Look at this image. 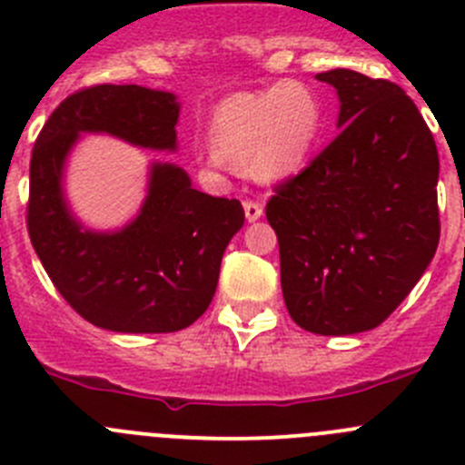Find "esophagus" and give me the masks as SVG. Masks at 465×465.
Listing matches in <instances>:
<instances>
[{"instance_id": "esophagus-1", "label": "esophagus", "mask_w": 465, "mask_h": 465, "mask_svg": "<svg viewBox=\"0 0 465 465\" xmlns=\"http://www.w3.org/2000/svg\"><path fill=\"white\" fill-rule=\"evenodd\" d=\"M244 214L253 223V221H258L262 216V205L258 201H244Z\"/></svg>"}]
</instances>
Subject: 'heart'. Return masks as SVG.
Masks as SVG:
<instances>
[{"mask_svg":"<svg viewBox=\"0 0 465 465\" xmlns=\"http://www.w3.org/2000/svg\"><path fill=\"white\" fill-rule=\"evenodd\" d=\"M322 132L317 93L299 82L235 93L212 114L207 136L212 169L249 166L262 183H281L303 169Z\"/></svg>","mask_w":465,"mask_h":465,"instance_id":"heart-1","label":"heart"}]
</instances>
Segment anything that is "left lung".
<instances>
[{
	"label": "left lung",
	"mask_w": 465,
	"mask_h": 465,
	"mask_svg": "<svg viewBox=\"0 0 465 465\" xmlns=\"http://www.w3.org/2000/svg\"><path fill=\"white\" fill-rule=\"evenodd\" d=\"M340 134L278 184L267 221L281 251L287 312L317 335L377 329L436 253L439 150L397 84L335 68Z\"/></svg>",
	"instance_id": "8db88e82"
}]
</instances>
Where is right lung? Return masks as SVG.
I'll use <instances>...</instances> for the list:
<instances>
[{
    "mask_svg": "<svg viewBox=\"0 0 465 465\" xmlns=\"http://www.w3.org/2000/svg\"><path fill=\"white\" fill-rule=\"evenodd\" d=\"M178 116L173 93L100 84L65 97L31 153V244L61 296L100 329L173 333L193 324L214 296L225 246L244 225L237 198L198 192L169 162L150 163L143 205L123 228H84L73 214L64 169L79 134L175 153Z\"/></svg>",
    "mask_w": 465,
    "mask_h": 465,
    "instance_id": "add662e5",
    "label": "right lung"
}]
</instances>
